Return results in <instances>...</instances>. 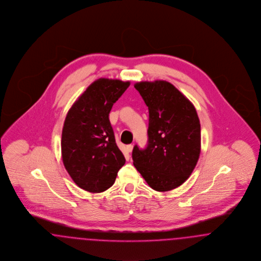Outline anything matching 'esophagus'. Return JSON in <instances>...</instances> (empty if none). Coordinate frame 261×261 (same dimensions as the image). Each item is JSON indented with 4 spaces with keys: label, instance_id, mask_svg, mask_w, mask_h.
<instances>
[{
    "label": "esophagus",
    "instance_id": "obj_1",
    "mask_svg": "<svg viewBox=\"0 0 261 261\" xmlns=\"http://www.w3.org/2000/svg\"><path fill=\"white\" fill-rule=\"evenodd\" d=\"M133 149H134V145H133V144H129V145L126 146V151H127V152L130 153V152L133 151Z\"/></svg>",
    "mask_w": 261,
    "mask_h": 261
}]
</instances>
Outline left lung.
<instances>
[{
	"mask_svg": "<svg viewBox=\"0 0 261 261\" xmlns=\"http://www.w3.org/2000/svg\"><path fill=\"white\" fill-rule=\"evenodd\" d=\"M135 87L149 111L148 142L136 145L134 165L151 189L172 191L192 175L200 154V122L192 102L165 81L140 82Z\"/></svg>",
	"mask_w": 261,
	"mask_h": 261,
	"instance_id": "1",
	"label": "left lung"
}]
</instances>
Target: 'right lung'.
Segmentation results:
<instances>
[{
  "instance_id": "add662e5",
  "label": "right lung",
  "mask_w": 261,
  "mask_h": 261,
  "mask_svg": "<svg viewBox=\"0 0 261 261\" xmlns=\"http://www.w3.org/2000/svg\"><path fill=\"white\" fill-rule=\"evenodd\" d=\"M129 82L99 79L69 109L62 132V159L72 180L84 191L105 192L125 163L116 143L109 114Z\"/></svg>"
}]
</instances>
